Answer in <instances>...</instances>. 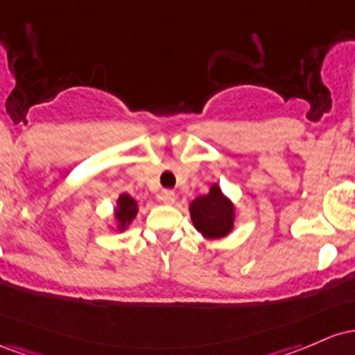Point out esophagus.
<instances>
[{"instance_id":"34e87169","label":"esophagus","mask_w":355,"mask_h":355,"mask_svg":"<svg viewBox=\"0 0 355 355\" xmlns=\"http://www.w3.org/2000/svg\"><path fill=\"white\" fill-rule=\"evenodd\" d=\"M157 199L161 202H164V205H173V202L176 201V194H174V191L171 189H162L161 193H159Z\"/></svg>"}]
</instances>
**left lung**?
<instances>
[{"instance_id":"8db88e82","label":"left lung","mask_w":355,"mask_h":355,"mask_svg":"<svg viewBox=\"0 0 355 355\" xmlns=\"http://www.w3.org/2000/svg\"><path fill=\"white\" fill-rule=\"evenodd\" d=\"M191 221L205 238L216 240L231 233L234 225V206L218 184L208 194L198 196L189 205Z\"/></svg>"}]
</instances>
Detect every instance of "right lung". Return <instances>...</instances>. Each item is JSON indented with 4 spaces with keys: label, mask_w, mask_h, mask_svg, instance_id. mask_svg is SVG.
<instances>
[{
    "label": "right lung",
    "mask_w": 355,
    "mask_h": 355,
    "mask_svg": "<svg viewBox=\"0 0 355 355\" xmlns=\"http://www.w3.org/2000/svg\"><path fill=\"white\" fill-rule=\"evenodd\" d=\"M137 201L129 194H121L117 199V206H115L114 211V216L115 221H117V230L119 231H124L127 226L132 223V220L137 214Z\"/></svg>",
    "instance_id": "right-lung-1"
}]
</instances>
